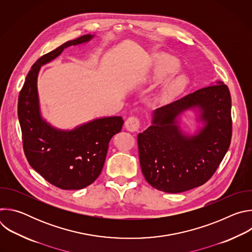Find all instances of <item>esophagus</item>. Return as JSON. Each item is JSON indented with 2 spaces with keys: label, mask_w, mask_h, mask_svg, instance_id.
<instances>
[{
  "label": "esophagus",
  "mask_w": 252,
  "mask_h": 252,
  "mask_svg": "<svg viewBox=\"0 0 252 252\" xmlns=\"http://www.w3.org/2000/svg\"><path fill=\"white\" fill-rule=\"evenodd\" d=\"M139 126H140V123H139V120L135 117H130L128 118L126 121V124H125V126L126 128V130L130 131V132H134V131H137L138 128H139Z\"/></svg>",
  "instance_id": "obj_1"
}]
</instances>
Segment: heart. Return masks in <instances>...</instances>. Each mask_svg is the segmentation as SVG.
<instances>
[{"mask_svg": "<svg viewBox=\"0 0 252 252\" xmlns=\"http://www.w3.org/2000/svg\"><path fill=\"white\" fill-rule=\"evenodd\" d=\"M181 68L179 61L166 54H158L153 58L152 70L149 81L151 83H160L169 76L177 73ZM189 84V80L186 75L178 74L169 80H167L161 89L159 90L157 99L158 100H169L181 94Z\"/></svg>", "mask_w": 252, "mask_h": 252, "instance_id": "obj_1", "label": "heart"}]
</instances>
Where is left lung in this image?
Wrapping results in <instances>:
<instances>
[{
  "label": "left lung",
  "mask_w": 252,
  "mask_h": 252,
  "mask_svg": "<svg viewBox=\"0 0 252 252\" xmlns=\"http://www.w3.org/2000/svg\"><path fill=\"white\" fill-rule=\"evenodd\" d=\"M189 110L202 125L192 134L181 127V117ZM231 130L230 93L217 80L153 112L152 126L137 135L142 174L153 188L168 193L200 187L227 153Z\"/></svg>",
  "instance_id": "obj_1"
}]
</instances>
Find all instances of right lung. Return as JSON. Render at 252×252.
Segmentation results:
<instances>
[{"instance_id":"obj_1","label":"right lung","mask_w":252,"mask_h":252,"mask_svg":"<svg viewBox=\"0 0 252 252\" xmlns=\"http://www.w3.org/2000/svg\"><path fill=\"white\" fill-rule=\"evenodd\" d=\"M94 34L68 41L35 62L26 78L18 101L24 152L30 165L53 186L66 190L92 185L101 172L109 142L122 130V117L92 120L71 129H61L44 119L38 93L42 65L64 49L90 42Z\"/></svg>"}]
</instances>
